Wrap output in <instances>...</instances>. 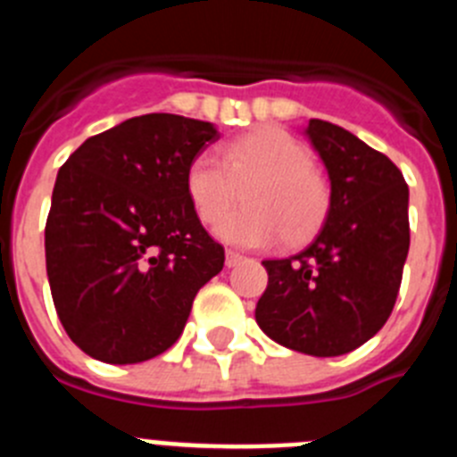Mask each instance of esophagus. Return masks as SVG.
Returning <instances> with one entry per match:
<instances>
[{"label": "esophagus", "mask_w": 457, "mask_h": 457, "mask_svg": "<svg viewBox=\"0 0 457 457\" xmlns=\"http://www.w3.org/2000/svg\"><path fill=\"white\" fill-rule=\"evenodd\" d=\"M242 261H245V256H242V253L231 252V249L226 252V268H236V265L242 263Z\"/></svg>", "instance_id": "1"}]
</instances>
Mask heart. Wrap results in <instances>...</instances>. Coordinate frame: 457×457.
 Wrapping results in <instances>:
<instances>
[{
	"label": "heart",
	"instance_id": "1",
	"mask_svg": "<svg viewBox=\"0 0 457 457\" xmlns=\"http://www.w3.org/2000/svg\"><path fill=\"white\" fill-rule=\"evenodd\" d=\"M199 153L185 171V189L204 224H215L245 189V209L227 216L217 236L237 247H270L284 236L300 242L316 231L327 212L325 180L313 171V155L278 128H258L221 146Z\"/></svg>",
	"mask_w": 457,
	"mask_h": 457
}]
</instances>
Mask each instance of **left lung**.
Listing matches in <instances>:
<instances>
[{"instance_id":"left-lung-1","label":"left lung","mask_w":457,"mask_h":457,"mask_svg":"<svg viewBox=\"0 0 457 457\" xmlns=\"http://www.w3.org/2000/svg\"><path fill=\"white\" fill-rule=\"evenodd\" d=\"M306 137L329 176L318 236L290 258L263 261L256 322L284 348L338 357L382 329L410 252V189L401 169L353 132L311 119Z\"/></svg>"}]
</instances>
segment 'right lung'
Wrapping results in <instances>:
<instances>
[{"mask_svg":"<svg viewBox=\"0 0 457 457\" xmlns=\"http://www.w3.org/2000/svg\"><path fill=\"white\" fill-rule=\"evenodd\" d=\"M212 123L144 114L88 137L56 173L46 265L71 341L104 364H139L183 334L192 302L224 268L185 189Z\"/></svg>","mask_w":457,"mask_h":457,"instance_id":"add662e5","label":"right lung"}]
</instances>
